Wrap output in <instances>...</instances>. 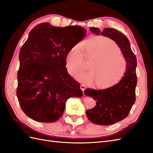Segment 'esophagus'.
I'll use <instances>...</instances> for the list:
<instances>
[{
  "label": "esophagus",
  "instance_id": "1",
  "mask_svg": "<svg viewBox=\"0 0 153 153\" xmlns=\"http://www.w3.org/2000/svg\"><path fill=\"white\" fill-rule=\"evenodd\" d=\"M80 88L82 90V91H83L84 92V91H85V88H86V86L84 85H83V84H81V85H80Z\"/></svg>",
  "mask_w": 153,
  "mask_h": 153
}]
</instances>
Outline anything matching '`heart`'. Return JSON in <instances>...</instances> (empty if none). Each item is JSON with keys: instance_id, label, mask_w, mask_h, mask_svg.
Wrapping results in <instances>:
<instances>
[{"instance_id": "heart-1", "label": "heart", "mask_w": 153, "mask_h": 153, "mask_svg": "<svg viewBox=\"0 0 153 153\" xmlns=\"http://www.w3.org/2000/svg\"><path fill=\"white\" fill-rule=\"evenodd\" d=\"M87 56L94 59L91 66V72H83L85 68L83 50L77 44L70 49L66 56V65L70 75L83 83H96L98 88H108L122 79L127 70V61L120 54L116 43L109 38L97 36L83 42Z\"/></svg>"}]
</instances>
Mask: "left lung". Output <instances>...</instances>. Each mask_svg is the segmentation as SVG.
<instances>
[{
    "label": "left lung",
    "mask_w": 153,
    "mask_h": 153,
    "mask_svg": "<svg viewBox=\"0 0 153 153\" xmlns=\"http://www.w3.org/2000/svg\"><path fill=\"white\" fill-rule=\"evenodd\" d=\"M90 30L115 41L127 61V70L118 83L106 89L87 88L84 91L86 96L92 97L96 101L94 107L86 111L88 119L96 125H110L125 119L135 102L137 60L128 39L119 31L105 28L101 32L98 28L94 27H91Z\"/></svg>",
    "instance_id": "obj_1"
}]
</instances>
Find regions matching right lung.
<instances>
[{
    "label": "right lung",
    "mask_w": 153,
    "mask_h": 153,
    "mask_svg": "<svg viewBox=\"0 0 153 153\" xmlns=\"http://www.w3.org/2000/svg\"><path fill=\"white\" fill-rule=\"evenodd\" d=\"M79 26L37 25L19 52L17 96L22 110L39 122L52 123L62 116L66 101L81 97L80 84L66 68L68 51L86 36Z\"/></svg>",
    "instance_id": "obj_1"
}]
</instances>
